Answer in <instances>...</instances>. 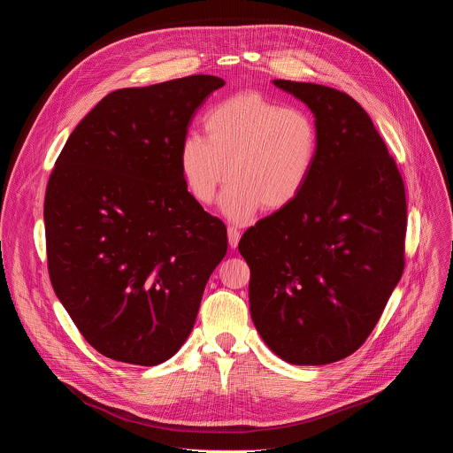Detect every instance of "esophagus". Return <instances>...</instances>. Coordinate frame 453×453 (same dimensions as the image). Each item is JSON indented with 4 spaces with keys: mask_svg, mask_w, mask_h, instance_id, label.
<instances>
[{
    "mask_svg": "<svg viewBox=\"0 0 453 453\" xmlns=\"http://www.w3.org/2000/svg\"><path fill=\"white\" fill-rule=\"evenodd\" d=\"M240 236H242V233H240L234 226H229V227H227V240H229V245H231L233 249H234V247H238Z\"/></svg>",
    "mask_w": 453,
    "mask_h": 453,
    "instance_id": "1",
    "label": "esophagus"
}]
</instances>
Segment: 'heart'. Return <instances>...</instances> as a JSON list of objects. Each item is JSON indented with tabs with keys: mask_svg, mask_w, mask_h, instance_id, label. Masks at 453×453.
Here are the masks:
<instances>
[{
	"mask_svg": "<svg viewBox=\"0 0 453 453\" xmlns=\"http://www.w3.org/2000/svg\"><path fill=\"white\" fill-rule=\"evenodd\" d=\"M203 125L206 140L188 134L179 149L184 186L197 203L211 204L226 175L222 210L233 220L299 199L319 156V128L308 111L243 91L211 107Z\"/></svg>",
	"mask_w": 453,
	"mask_h": 453,
	"instance_id": "b5f03b06",
	"label": "heart"
}]
</instances>
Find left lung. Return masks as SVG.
Listing matches in <instances>:
<instances>
[{
    "label": "left lung",
    "instance_id": "8db88e82",
    "mask_svg": "<svg viewBox=\"0 0 453 453\" xmlns=\"http://www.w3.org/2000/svg\"><path fill=\"white\" fill-rule=\"evenodd\" d=\"M315 116L319 156L299 199L249 227L257 334L285 362L325 365L355 353L405 267L407 201L395 159L349 95L274 81Z\"/></svg>",
    "mask_w": 453,
    "mask_h": 453
}]
</instances>
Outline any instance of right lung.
<instances>
[{
    "label": "right lung",
    "mask_w": 453,
    "mask_h": 453,
    "mask_svg": "<svg viewBox=\"0 0 453 453\" xmlns=\"http://www.w3.org/2000/svg\"><path fill=\"white\" fill-rule=\"evenodd\" d=\"M224 84L191 75L112 91L55 161L44 197L50 280L107 358L173 357L227 252L224 222L189 196L179 168L191 116Z\"/></svg>",
    "instance_id": "1"
}]
</instances>
